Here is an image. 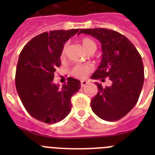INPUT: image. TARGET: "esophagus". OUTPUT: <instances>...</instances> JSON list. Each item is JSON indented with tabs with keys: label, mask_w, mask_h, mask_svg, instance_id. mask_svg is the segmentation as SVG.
I'll use <instances>...</instances> for the list:
<instances>
[{
	"label": "esophagus",
	"mask_w": 155,
	"mask_h": 155,
	"mask_svg": "<svg viewBox=\"0 0 155 155\" xmlns=\"http://www.w3.org/2000/svg\"><path fill=\"white\" fill-rule=\"evenodd\" d=\"M87 84V81H81V87H85L86 84Z\"/></svg>",
	"instance_id": "obj_1"
}]
</instances>
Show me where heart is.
Listing matches in <instances>:
<instances>
[{
	"label": "heart",
	"instance_id": "heart-1",
	"mask_svg": "<svg viewBox=\"0 0 155 155\" xmlns=\"http://www.w3.org/2000/svg\"><path fill=\"white\" fill-rule=\"evenodd\" d=\"M81 46H83V48L84 49L87 53H91V52H94L96 50V44L95 42L92 40L90 38H82L81 39ZM67 50H68V44L66 43L64 44V46H63L62 50H61V58L64 59L66 57V54H67ZM92 68L89 65H86V64H81V65H77L75 66L74 68L72 70V74L73 75H74L77 78H85L86 75L87 74L91 72Z\"/></svg>",
	"mask_w": 155,
	"mask_h": 155
}]
</instances>
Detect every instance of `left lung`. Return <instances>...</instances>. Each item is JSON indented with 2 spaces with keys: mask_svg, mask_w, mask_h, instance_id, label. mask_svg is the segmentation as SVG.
Wrapping results in <instances>:
<instances>
[{
  "mask_svg": "<svg viewBox=\"0 0 155 155\" xmlns=\"http://www.w3.org/2000/svg\"><path fill=\"white\" fill-rule=\"evenodd\" d=\"M92 35L102 45V61L91 79L105 81L109 77L110 87L95 82L98 93L91 99L94 113L105 121H116L135 106L144 81L142 58L136 47L124 35L107 28L81 29L80 34Z\"/></svg>",
  "mask_w": 155,
  "mask_h": 155,
  "instance_id": "obj_1",
  "label": "left lung"
}]
</instances>
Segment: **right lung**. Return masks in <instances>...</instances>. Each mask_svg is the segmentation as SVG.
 <instances>
[{
	"instance_id": "right-lung-1",
	"label": "right lung",
	"mask_w": 155,
	"mask_h": 155,
	"mask_svg": "<svg viewBox=\"0 0 155 155\" xmlns=\"http://www.w3.org/2000/svg\"><path fill=\"white\" fill-rule=\"evenodd\" d=\"M78 31H46L31 39L20 53L16 68V89L25 109L37 120L56 124L71 113V98L81 88L80 81L70 77L60 87L53 80L56 69L61 65L63 46Z\"/></svg>"
}]
</instances>
